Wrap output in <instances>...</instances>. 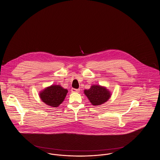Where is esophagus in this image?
<instances>
[{
	"label": "esophagus",
	"instance_id": "1",
	"mask_svg": "<svg viewBox=\"0 0 160 160\" xmlns=\"http://www.w3.org/2000/svg\"><path fill=\"white\" fill-rule=\"evenodd\" d=\"M80 91L79 89H75V88H72L71 92H79Z\"/></svg>",
	"mask_w": 160,
	"mask_h": 160
}]
</instances>
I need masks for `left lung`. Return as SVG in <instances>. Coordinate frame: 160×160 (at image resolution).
I'll list each match as a JSON object with an SVG mask.
<instances>
[{
    "label": "left lung",
    "instance_id": "8db88e82",
    "mask_svg": "<svg viewBox=\"0 0 160 160\" xmlns=\"http://www.w3.org/2000/svg\"><path fill=\"white\" fill-rule=\"evenodd\" d=\"M84 94L94 106H98L108 101L111 92L106 87L92 85L88 90H84Z\"/></svg>",
    "mask_w": 160,
    "mask_h": 160
}]
</instances>
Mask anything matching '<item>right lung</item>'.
I'll return each mask as SVG.
<instances>
[{
    "label": "right lung",
    "instance_id": "add662e5",
    "mask_svg": "<svg viewBox=\"0 0 160 160\" xmlns=\"http://www.w3.org/2000/svg\"><path fill=\"white\" fill-rule=\"evenodd\" d=\"M68 90L60 85H52L46 87L39 92L42 101L47 105L58 107L65 99Z\"/></svg>",
    "mask_w": 160,
    "mask_h": 160
}]
</instances>
